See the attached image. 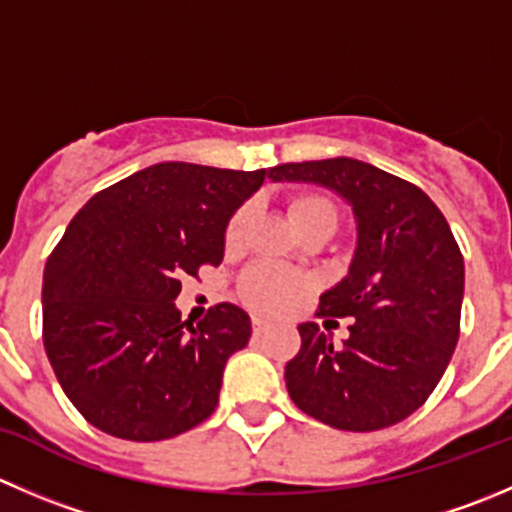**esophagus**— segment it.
Wrapping results in <instances>:
<instances>
[{
    "mask_svg": "<svg viewBox=\"0 0 512 512\" xmlns=\"http://www.w3.org/2000/svg\"><path fill=\"white\" fill-rule=\"evenodd\" d=\"M267 327H270V325H267L265 320H260V317H252V330H255V335H262Z\"/></svg>",
    "mask_w": 512,
    "mask_h": 512,
    "instance_id": "1",
    "label": "esophagus"
}]
</instances>
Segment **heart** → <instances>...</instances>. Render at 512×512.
Segmentation results:
<instances>
[{
	"label": "heart",
	"mask_w": 512,
	"mask_h": 512,
	"mask_svg": "<svg viewBox=\"0 0 512 512\" xmlns=\"http://www.w3.org/2000/svg\"><path fill=\"white\" fill-rule=\"evenodd\" d=\"M290 215L295 227H302L305 222L315 220V217L327 215L335 217V207L325 200V197L317 195H300L292 200L290 205ZM247 207H242L235 217L230 220L225 232V245L230 250L240 247L242 237H245V227H247ZM305 290V282H302L300 275L290 270H282V267L275 265H255L242 275L240 280V295L252 310L260 312H280L285 307H290L297 297L302 295Z\"/></svg>",
	"instance_id": "b5f03b06"
}]
</instances>
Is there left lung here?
<instances>
[{"mask_svg": "<svg viewBox=\"0 0 512 512\" xmlns=\"http://www.w3.org/2000/svg\"><path fill=\"white\" fill-rule=\"evenodd\" d=\"M267 177L332 190L357 232L347 275L320 295V315L355 317L350 337L335 345L317 322L297 327L302 347L285 365L292 403L352 433L400 423L458 345L465 265L448 220L420 187L352 157L287 162Z\"/></svg>", "mask_w": 512, "mask_h": 512, "instance_id": "8db88e82", "label": "left lung"}]
</instances>
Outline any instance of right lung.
<instances>
[{
  "label": "right lung",
  "mask_w": 512,
  "mask_h": 512,
  "mask_svg": "<svg viewBox=\"0 0 512 512\" xmlns=\"http://www.w3.org/2000/svg\"><path fill=\"white\" fill-rule=\"evenodd\" d=\"M265 175L160 162L97 192L69 222L44 267V350L94 428L155 443L217 408L250 315L220 302L192 325L175 300L182 277L220 265L227 225Z\"/></svg>",
  "instance_id": "1"
}]
</instances>
